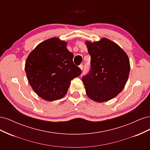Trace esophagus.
I'll list each match as a JSON object with an SVG mask.
<instances>
[{
	"label": "esophagus",
	"mask_w": 150,
	"mask_h": 150,
	"mask_svg": "<svg viewBox=\"0 0 150 150\" xmlns=\"http://www.w3.org/2000/svg\"><path fill=\"white\" fill-rule=\"evenodd\" d=\"M79 68H80L81 70H83V64H80L79 66Z\"/></svg>",
	"instance_id": "obj_1"
}]
</instances>
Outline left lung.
I'll list each match as a JSON object with an SVG mask.
<instances>
[{
  "mask_svg": "<svg viewBox=\"0 0 150 150\" xmlns=\"http://www.w3.org/2000/svg\"><path fill=\"white\" fill-rule=\"evenodd\" d=\"M91 56V68L82 79L88 96L98 103L108 101L118 94L128 79L129 61L118 45L106 38L86 41Z\"/></svg>",
  "mask_w": 150,
  "mask_h": 150,
  "instance_id": "1",
  "label": "left lung"
}]
</instances>
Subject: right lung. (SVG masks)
I'll list each match as a JSON object with an SVG mask.
<instances>
[{
  "instance_id": "1",
  "label": "right lung",
  "mask_w": 150,
  "mask_h": 150,
  "mask_svg": "<svg viewBox=\"0 0 150 150\" xmlns=\"http://www.w3.org/2000/svg\"><path fill=\"white\" fill-rule=\"evenodd\" d=\"M66 45L57 38H50L38 45L26 59L25 71L29 83L35 93L46 101L64 97L71 81L81 74Z\"/></svg>"
}]
</instances>
